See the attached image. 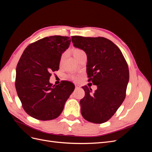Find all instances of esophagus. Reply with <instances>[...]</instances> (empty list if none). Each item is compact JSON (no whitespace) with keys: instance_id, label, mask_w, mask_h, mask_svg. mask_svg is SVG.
Here are the masks:
<instances>
[{"instance_id":"obj_1","label":"esophagus","mask_w":152,"mask_h":152,"mask_svg":"<svg viewBox=\"0 0 152 152\" xmlns=\"http://www.w3.org/2000/svg\"><path fill=\"white\" fill-rule=\"evenodd\" d=\"M75 89H79V87H80V86H79V84H75Z\"/></svg>"}]
</instances>
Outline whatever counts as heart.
I'll return each instance as SVG.
<instances>
[{"instance_id":"1","label":"heart","mask_w":152,"mask_h":152,"mask_svg":"<svg viewBox=\"0 0 152 152\" xmlns=\"http://www.w3.org/2000/svg\"><path fill=\"white\" fill-rule=\"evenodd\" d=\"M84 53H85L84 50L79 48H75L72 50L73 56L75 59H77L78 57L80 56L82 54H84ZM71 78L73 80L77 79V77H75V76H71Z\"/></svg>"}]
</instances>
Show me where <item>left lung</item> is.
Segmentation results:
<instances>
[{"label": "left lung", "mask_w": 152, "mask_h": 152, "mask_svg": "<svg viewBox=\"0 0 152 152\" xmlns=\"http://www.w3.org/2000/svg\"><path fill=\"white\" fill-rule=\"evenodd\" d=\"M72 41L86 52L88 81L98 87L93 94L87 86L82 87L85 96L80 101L81 114L90 122L104 123L125 99L129 79L127 63L121 50L106 38L72 36Z\"/></svg>", "instance_id": "1"}]
</instances>
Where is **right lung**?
I'll use <instances>...</instances> for the list:
<instances>
[{"mask_svg": "<svg viewBox=\"0 0 152 152\" xmlns=\"http://www.w3.org/2000/svg\"><path fill=\"white\" fill-rule=\"evenodd\" d=\"M69 37L54 35L30 44L16 66L15 87L23 108L30 116L50 121L59 116L75 86L63 81L49 83L51 72L59 70L62 53L69 47Z\"/></svg>", "mask_w": 152, "mask_h": 152, "instance_id": "1", "label": "right lung"}]
</instances>
